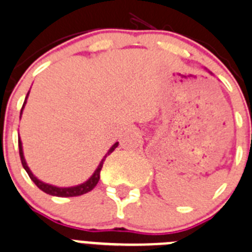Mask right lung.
Wrapping results in <instances>:
<instances>
[{
	"instance_id": "obj_1",
	"label": "right lung",
	"mask_w": 252,
	"mask_h": 252,
	"mask_svg": "<svg viewBox=\"0 0 252 252\" xmlns=\"http://www.w3.org/2000/svg\"><path fill=\"white\" fill-rule=\"evenodd\" d=\"M28 94H29V92H28ZM28 94H27V97H25L24 103H23L22 111H20V118H22L23 109H24L25 103H27ZM118 145H119V142H115L113 146H111V147H110V150L107 151V154L103 156V158L101 160V162L98 164V166H97V169L94 170V174L91 175L90 179H87L84 183H80V185H78V186H73V187H56V186L48 185V183H44V182L39 181V179H38L37 177L33 174V173H32V170L29 169V166L27 165V161H25V158H24V152H23V143H22V141H20V138H19V154H20V158H22L23 168L25 169V172L28 173L29 178L34 182V185L37 186L39 189H42V191L46 192V193L51 194V196H58V197H74V196H80V194H84V193H87V192L92 191V189L96 187V185L98 183V181H100V172H101V169H102L105 158H106L107 156H109L110 154H111V152H113L116 147H118Z\"/></svg>"
}]
</instances>
